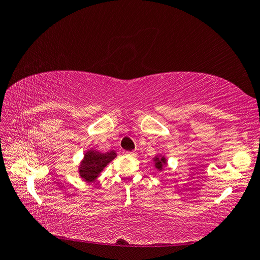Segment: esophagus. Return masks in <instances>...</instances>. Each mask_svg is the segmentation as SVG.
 <instances>
[{"instance_id":"esophagus-1","label":"esophagus","mask_w":260,"mask_h":260,"mask_svg":"<svg viewBox=\"0 0 260 260\" xmlns=\"http://www.w3.org/2000/svg\"><path fill=\"white\" fill-rule=\"evenodd\" d=\"M125 154L127 156H133V157H135L136 156V152H125Z\"/></svg>"}]
</instances>
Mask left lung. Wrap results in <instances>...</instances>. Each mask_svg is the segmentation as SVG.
<instances>
[{"instance_id": "1", "label": "left lung", "mask_w": 260, "mask_h": 260, "mask_svg": "<svg viewBox=\"0 0 260 260\" xmlns=\"http://www.w3.org/2000/svg\"><path fill=\"white\" fill-rule=\"evenodd\" d=\"M164 165H165V158L164 157H161V158L155 157V167H156V169L162 170Z\"/></svg>"}]
</instances>
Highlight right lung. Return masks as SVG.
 Returning <instances> with one entry per match:
<instances>
[{
    "label": "right lung",
    "mask_w": 260,
    "mask_h": 260,
    "mask_svg": "<svg viewBox=\"0 0 260 260\" xmlns=\"http://www.w3.org/2000/svg\"><path fill=\"white\" fill-rule=\"evenodd\" d=\"M115 157V151H110L107 153H99L97 151L91 150L89 152H87L84 157V161H82L80 165V176L85 181H93L97 178V175L102 172L103 169L106 167L110 161H113Z\"/></svg>",
    "instance_id": "add662e5"
}]
</instances>
